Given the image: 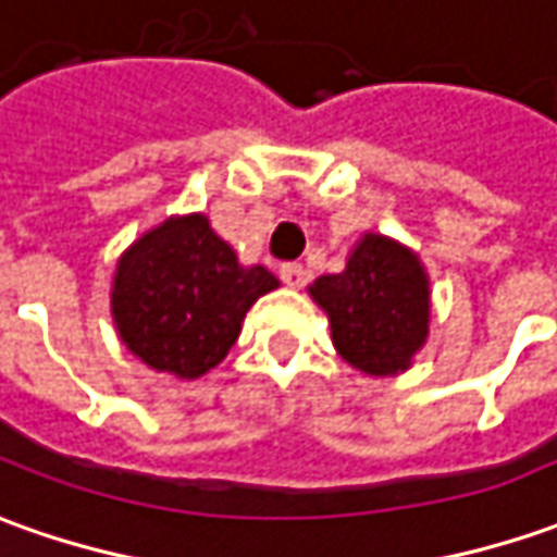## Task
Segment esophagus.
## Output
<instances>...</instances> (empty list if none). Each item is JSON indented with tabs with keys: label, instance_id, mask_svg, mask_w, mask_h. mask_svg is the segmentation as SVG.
I'll use <instances>...</instances> for the list:
<instances>
[{
	"label": "esophagus",
	"instance_id": "esophagus-1",
	"mask_svg": "<svg viewBox=\"0 0 557 557\" xmlns=\"http://www.w3.org/2000/svg\"><path fill=\"white\" fill-rule=\"evenodd\" d=\"M280 280L286 283V286H293V289H298V286H305V280H308V271L301 268L298 262H289L280 268Z\"/></svg>",
	"mask_w": 557,
	"mask_h": 557
}]
</instances>
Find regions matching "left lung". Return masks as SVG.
I'll return each mask as SVG.
<instances>
[{
  "instance_id": "left-lung-1",
  "label": "left lung",
  "mask_w": 557,
  "mask_h": 557,
  "mask_svg": "<svg viewBox=\"0 0 557 557\" xmlns=\"http://www.w3.org/2000/svg\"><path fill=\"white\" fill-rule=\"evenodd\" d=\"M310 295L329 313L335 350L359 372H403L426 342V274L418 256L381 234H366L342 274L313 280Z\"/></svg>"
}]
</instances>
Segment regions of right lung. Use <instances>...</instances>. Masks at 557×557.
I'll return each instance as SVG.
<instances>
[{
  "instance_id": "add662e5",
  "label": "right lung",
  "mask_w": 557,
  "mask_h": 557,
  "mask_svg": "<svg viewBox=\"0 0 557 557\" xmlns=\"http://www.w3.org/2000/svg\"><path fill=\"white\" fill-rule=\"evenodd\" d=\"M277 277L237 264L203 215L168 219L121 256L112 317L121 342L154 372L200 377L219 366L240 323Z\"/></svg>"
}]
</instances>
